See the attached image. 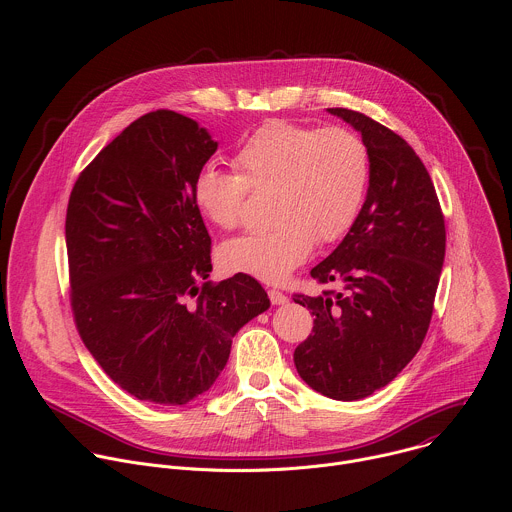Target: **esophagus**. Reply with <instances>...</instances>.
<instances>
[{
    "label": "esophagus",
    "instance_id": "34e87169",
    "mask_svg": "<svg viewBox=\"0 0 512 512\" xmlns=\"http://www.w3.org/2000/svg\"><path fill=\"white\" fill-rule=\"evenodd\" d=\"M267 294H269V300H271V304H273V306H283V304H287V302H289V300H287V296H285V294H281L279 289H269Z\"/></svg>",
    "mask_w": 512,
    "mask_h": 512
}]
</instances>
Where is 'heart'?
I'll use <instances>...</instances> for the list:
<instances>
[{
	"mask_svg": "<svg viewBox=\"0 0 512 512\" xmlns=\"http://www.w3.org/2000/svg\"><path fill=\"white\" fill-rule=\"evenodd\" d=\"M235 172L204 168L192 200L214 227L241 223L247 190H271L267 231L231 239L218 261L231 273L281 283L318 243L348 233L367 198L371 158L364 141L342 127H308L273 119L257 127L235 154Z\"/></svg>",
	"mask_w": 512,
	"mask_h": 512,
	"instance_id": "1",
	"label": "heart"
}]
</instances>
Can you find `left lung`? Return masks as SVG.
I'll use <instances>...</instances> for the list:
<instances>
[{
	"instance_id": "1",
	"label": "left lung",
	"mask_w": 512,
	"mask_h": 512,
	"mask_svg": "<svg viewBox=\"0 0 512 512\" xmlns=\"http://www.w3.org/2000/svg\"><path fill=\"white\" fill-rule=\"evenodd\" d=\"M328 113L360 133L371 178L354 225L310 271L342 289L294 296L316 316L294 362L314 391L356 401L389 385L417 354L442 275L446 225L433 182L403 137L358 111Z\"/></svg>"
}]
</instances>
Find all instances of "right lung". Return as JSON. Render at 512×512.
Wrapping results in <instances>:
<instances>
[{"instance_id": "add662e5", "label": "right lung", "mask_w": 512, "mask_h": 512, "mask_svg": "<svg viewBox=\"0 0 512 512\" xmlns=\"http://www.w3.org/2000/svg\"><path fill=\"white\" fill-rule=\"evenodd\" d=\"M216 148L206 127L160 109L125 127L70 192L79 334L107 377L141 401L186 405L206 393L235 334L271 306L245 273L206 281L210 237L192 184Z\"/></svg>"}]
</instances>
